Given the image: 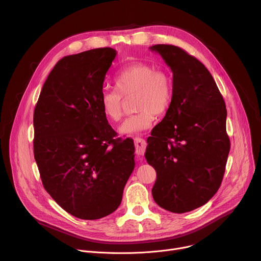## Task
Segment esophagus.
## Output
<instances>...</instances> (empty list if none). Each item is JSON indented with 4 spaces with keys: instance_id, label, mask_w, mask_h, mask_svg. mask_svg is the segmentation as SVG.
I'll return each instance as SVG.
<instances>
[{
    "instance_id": "1",
    "label": "esophagus",
    "mask_w": 261,
    "mask_h": 261,
    "mask_svg": "<svg viewBox=\"0 0 261 261\" xmlns=\"http://www.w3.org/2000/svg\"><path fill=\"white\" fill-rule=\"evenodd\" d=\"M134 144H135V148H136V155L138 157L143 156L144 151H145V146H146L145 140L140 138V137H135L134 138Z\"/></svg>"
}]
</instances>
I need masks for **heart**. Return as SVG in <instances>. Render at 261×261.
Returning <instances> with one entry per match:
<instances>
[{
  "mask_svg": "<svg viewBox=\"0 0 261 261\" xmlns=\"http://www.w3.org/2000/svg\"><path fill=\"white\" fill-rule=\"evenodd\" d=\"M117 90L104 89L99 96V105L104 116L118 122L123 116L122 96L135 94L134 107L138 110L119 127L124 135L138 134L147 130L155 117L164 115L172 100V83L168 73L145 63H134L122 69L115 77Z\"/></svg>",
  "mask_w": 261,
  "mask_h": 261,
  "instance_id": "1",
  "label": "heart"
}]
</instances>
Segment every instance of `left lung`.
<instances>
[{"label": "left lung", "instance_id": "1", "mask_svg": "<svg viewBox=\"0 0 261 261\" xmlns=\"http://www.w3.org/2000/svg\"><path fill=\"white\" fill-rule=\"evenodd\" d=\"M150 49L172 71L170 107L147 138L145 159L157 173L152 194L162 208L182 214L205 204L220 187L230 150L227 111L212 74L196 58L174 45Z\"/></svg>", "mask_w": 261, "mask_h": 261}]
</instances>
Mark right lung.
<instances>
[{"label": "right lung", "mask_w": 261, "mask_h": 261, "mask_svg": "<svg viewBox=\"0 0 261 261\" xmlns=\"http://www.w3.org/2000/svg\"><path fill=\"white\" fill-rule=\"evenodd\" d=\"M117 50L96 48L60 60L34 111V157L42 184L72 216L96 220L121 204L134 166V142L115 138L99 96Z\"/></svg>", "instance_id": "obj_1"}]
</instances>
